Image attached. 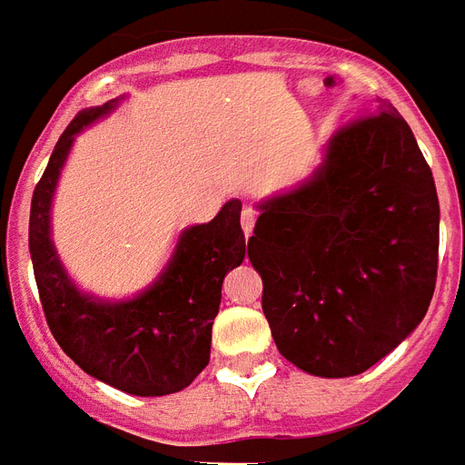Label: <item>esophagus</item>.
Wrapping results in <instances>:
<instances>
[{
	"label": "esophagus",
	"instance_id": "obj_1",
	"mask_svg": "<svg viewBox=\"0 0 465 465\" xmlns=\"http://www.w3.org/2000/svg\"><path fill=\"white\" fill-rule=\"evenodd\" d=\"M240 223H242L244 237H250L252 232H254V225H256V211L247 206V209L242 211V218H240Z\"/></svg>",
	"mask_w": 465,
	"mask_h": 465
}]
</instances>
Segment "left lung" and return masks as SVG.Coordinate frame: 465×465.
I'll use <instances>...</instances> for the list:
<instances>
[{
	"label": "left lung",
	"mask_w": 465,
	"mask_h": 465,
	"mask_svg": "<svg viewBox=\"0 0 465 465\" xmlns=\"http://www.w3.org/2000/svg\"><path fill=\"white\" fill-rule=\"evenodd\" d=\"M250 262L288 362L326 380L377 365L418 329L437 281L440 199L399 110L338 132L304 180L256 203Z\"/></svg>",
	"instance_id": "obj_1"
}]
</instances>
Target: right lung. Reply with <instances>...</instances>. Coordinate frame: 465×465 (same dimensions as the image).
I'll list each match as a JSON object with an SVG mask.
<instances>
[{
    "mask_svg": "<svg viewBox=\"0 0 465 465\" xmlns=\"http://www.w3.org/2000/svg\"><path fill=\"white\" fill-rule=\"evenodd\" d=\"M127 98L85 107L59 136L33 192L28 250L45 317L59 348L103 384L132 396H165L182 391L209 365L223 281L244 262L250 244H244L240 228L242 202L230 199L213 221L182 230L153 283L132 297H100L69 276L52 240L59 177L76 136L110 117Z\"/></svg>",
    "mask_w": 465,
    "mask_h": 465,
    "instance_id": "right-lung-1",
    "label": "right lung"
}]
</instances>
